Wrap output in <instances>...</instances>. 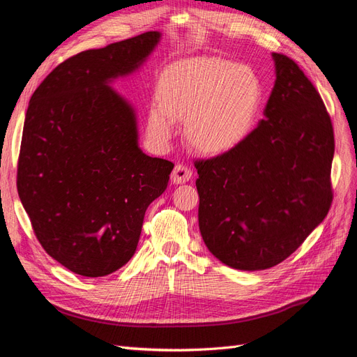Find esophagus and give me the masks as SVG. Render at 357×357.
<instances>
[{"label":"esophagus","mask_w":357,"mask_h":357,"mask_svg":"<svg viewBox=\"0 0 357 357\" xmlns=\"http://www.w3.org/2000/svg\"><path fill=\"white\" fill-rule=\"evenodd\" d=\"M192 177V169L185 164H177L174 167V171L171 174V180L174 183H185L189 181Z\"/></svg>","instance_id":"esophagus-1"}]
</instances>
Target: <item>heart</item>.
Returning a JSON list of instances; mask_svg holds the SVG:
<instances>
[{"mask_svg": "<svg viewBox=\"0 0 357 357\" xmlns=\"http://www.w3.org/2000/svg\"><path fill=\"white\" fill-rule=\"evenodd\" d=\"M156 102L149 110L147 132L165 143L174 119L185 121L189 144L219 155L250 132L261 102V83L252 68L220 58L178 63L160 75Z\"/></svg>", "mask_w": 357, "mask_h": 357, "instance_id": "obj_1", "label": "heart"}]
</instances>
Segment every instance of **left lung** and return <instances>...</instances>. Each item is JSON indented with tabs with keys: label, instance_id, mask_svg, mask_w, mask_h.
Listing matches in <instances>:
<instances>
[{
	"label": "left lung",
	"instance_id": "1",
	"mask_svg": "<svg viewBox=\"0 0 357 357\" xmlns=\"http://www.w3.org/2000/svg\"><path fill=\"white\" fill-rule=\"evenodd\" d=\"M273 58L277 79L265 119L228 152L195 160L202 240L243 271L283 262L333 199L331 116L298 63L282 53Z\"/></svg>",
	"mask_w": 357,
	"mask_h": 357
}]
</instances>
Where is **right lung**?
I'll use <instances>...</instances> for the list:
<instances>
[{
  "mask_svg": "<svg viewBox=\"0 0 357 357\" xmlns=\"http://www.w3.org/2000/svg\"><path fill=\"white\" fill-rule=\"evenodd\" d=\"M160 34L77 53L32 93L17 193L46 253L83 277H104L135 253L146 210L174 164L137 144L132 107L109 84L138 68Z\"/></svg>",
  "mask_w": 357,
  "mask_h": 357,
  "instance_id": "add662e5",
  "label": "right lung"
}]
</instances>
